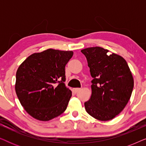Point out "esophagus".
Returning a JSON list of instances; mask_svg holds the SVG:
<instances>
[{
	"instance_id": "obj_1",
	"label": "esophagus",
	"mask_w": 146,
	"mask_h": 146,
	"mask_svg": "<svg viewBox=\"0 0 146 146\" xmlns=\"http://www.w3.org/2000/svg\"><path fill=\"white\" fill-rule=\"evenodd\" d=\"M80 90V88H73L72 89L73 92L75 93V94H76L77 92H78Z\"/></svg>"
}]
</instances>
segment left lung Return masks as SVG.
<instances>
[{
    "label": "left lung",
    "instance_id": "8db88e82",
    "mask_svg": "<svg viewBox=\"0 0 146 146\" xmlns=\"http://www.w3.org/2000/svg\"><path fill=\"white\" fill-rule=\"evenodd\" d=\"M85 55L93 80L92 94L84 103L88 114L100 121L114 118L127 105L133 78L125 60L108 50L96 46L81 50Z\"/></svg>",
    "mask_w": 146,
    "mask_h": 146
}]
</instances>
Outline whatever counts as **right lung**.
I'll return each mask as SVG.
<instances>
[{"mask_svg": "<svg viewBox=\"0 0 146 146\" xmlns=\"http://www.w3.org/2000/svg\"><path fill=\"white\" fill-rule=\"evenodd\" d=\"M72 51L49 48L29 56L16 74L15 91L26 111L49 121L66 109L72 92L66 87L65 66Z\"/></svg>", "mask_w": 146, "mask_h": 146, "instance_id": "add662e5", "label": "right lung"}]
</instances>
